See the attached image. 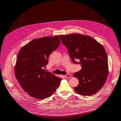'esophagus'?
<instances>
[{"label":"esophagus","mask_w":121,"mask_h":121,"mask_svg":"<svg viewBox=\"0 0 121 121\" xmlns=\"http://www.w3.org/2000/svg\"><path fill=\"white\" fill-rule=\"evenodd\" d=\"M65 77L66 78H69L71 77V75H69V74H67L65 76Z\"/></svg>","instance_id":"esophagus-1"}]
</instances>
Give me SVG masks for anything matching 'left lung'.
Masks as SVG:
<instances>
[{
	"mask_svg": "<svg viewBox=\"0 0 121 121\" xmlns=\"http://www.w3.org/2000/svg\"><path fill=\"white\" fill-rule=\"evenodd\" d=\"M59 36L73 62L80 64L82 68L74 74L79 80L75 91L83 96L94 94L107 78L108 62L104 48L90 36L75 33Z\"/></svg>",
	"mask_w": 121,
	"mask_h": 121,
	"instance_id": "8db88e82",
	"label": "left lung"
}]
</instances>
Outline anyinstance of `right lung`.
I'll return each mask as SVG.
<instances>
[{
	"instance_id": "add662e5",
	"label": "right lung",
	"mask_w": 121,
	"mask_h": 121,
	"mask_svg": "<svg viewBox=\"0 0 121 121\" xmlns=\"http://www.w3.org/2000/svg\"><path fill=\"white\" fill-rule=\"evenodd\" d=\"M60 43L59 36L35 39L19 50L15 75L19 85L31 97L39 99L52 96L59 86L61 78L44 69L49 56Z\"/></svg>"
}]
</instances>
